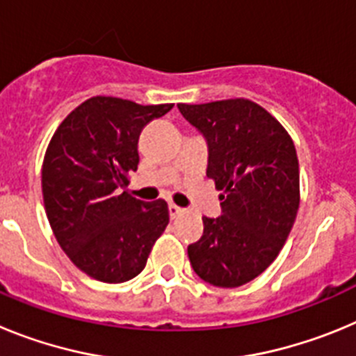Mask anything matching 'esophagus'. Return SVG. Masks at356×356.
I'll list each match as a JSON object with an SVG mask.
<instances>
[{"label": "esophagus", "mask_w": 356, "mask_h": 356, "mask_svg": "<svg viewBox=\"0 0 356 356\" xmlns=\"http://www.w3.org/2000/svg\"><path fill=\"white\" fill-rule=\"evenodd\" d=\"M184 213V209H180V207H176V205H169V216H171V219H176L178 216H181Z\"/></svg>", "instance_id": "34e87169"}]
</instances>
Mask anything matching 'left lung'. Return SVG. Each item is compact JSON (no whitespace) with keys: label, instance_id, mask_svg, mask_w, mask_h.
Listing matches in <instances>:
<instances>
[{"label":"left lung","instance_id":"left-lung-1","mask_svg":"<svg viewBox=\"0 0 356 356\" xmlns=\"http://www.w3.org/2000/svg\"><path fill=\"white\" fill-rule=\"evenodd\" d=\"M205 135L209 169L221 191L222 216L203 217V235L188 246L194 273L207 284L234 289L275 262L300 209V163L280 121L259 103L234 97L178 105Z\"/></svg>","mask_w":356,"mask_h":356}]
</instances>
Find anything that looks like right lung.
<instances>
[{"label":"right lung","instance_id":"obj_1","mask_svg":"<svg viewBox=\"0 0 356 356\" xmlns=\"http://www.w3.org/2000/svg\"><path fill=\"white\" fill-rule=\"evenodd\" d=\"M172 108L94 96L58 124L42 162L44 209L56 242L90 278L121 284L139 275L169 225L163 200L127 188L137 171L139 135Z\"/></svg>","mask_w":356,"mask_h":356}]
</instances>
